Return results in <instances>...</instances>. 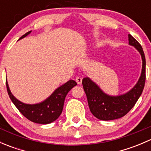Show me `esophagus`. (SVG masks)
Here are the masks:
<instances>
[{
    "mask_svg": "<svg viewBox=\"0 0 151 151\" xmlns=\"http://www.w3.org/2000/svg\"><path fill=\"white\" fill-rule=\"evenodd\" d=\"M82 81H83V79L81 78V77H77V78H76V82H77V84H81L82 83Z\"/></svg>",
    "mask_w": 151,
    "mask_h": 151,
    "instance_id": "1",
    "label": "esophagus"
}]
</instances>
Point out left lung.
<instances>
[{"label": "left lung", "instance_id": "obj_1", "mask_svg": "<svg viewBox=\"0 0 151 151\" xmlns=\"http://www.w3.org/2000/svg\"><path fill=\"white\" fill-rule=\"evenodd\" d=\"M129 45L139 52L142 60V68L139 80L136 85L126 93L118 96L106 95L88 77L83 80V86L86 94L91 113L101 121H111L122 118L133 108L142 93L145 83V57L140 44L129 34Z\"/></svg>", "mask_w": 151, "mask_h": 151}]
</instances>
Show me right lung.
Returning a JSON list of instances; mask_svg holds the SVG:
<instances>
[{
  "instance_id": "right-lung-1",
  "label": "right lung",
  "mask_w": 151,
  "mask_h": 151,
  "mask_svg": "<svg viewBox=\"0 0 151 151\" xmlns=\"http://www.w3.org/2000/svg\"><path fill=\"white\" fill-rule=\"evenodd\" d=\"M31 30L27 32L25 34L21 36L19 39L28 36ZM6 83L9 96L18 110L29 121L40 124H48L59 118L63 111L65 98L67 93L73 87L77 85L74 80H71L57 88L54 93L43 102L36 104H26L19 101L12 95L7 81H6Z\"/></svg>"
}]
</instances>
